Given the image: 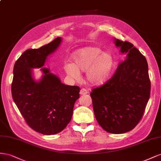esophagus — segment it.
<instances>
[{
	"mask_svg": "<svg viewBox=\"0 0 161 161\" xmlns=\"http://www.w3.org/2000/svg\"><path fill=\"white\" fill-rule=\"evenodd\" d=\"M80 93L81 95H86V94H88V90L85 88H81Z\"/></svg>",
	"mask_w": 161,
	"mask_h": 161,
	"instance_id": "1",
	"label": "esophagus"
}]
</instances>
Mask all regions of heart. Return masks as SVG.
Masks as SVG:
<instances>
[{"label": "heart", "mask_w": 161, "mask_h": 161, "mask_svg": "<svg viewBox=\"0 0 161 161\" xmlns=\"http://www.w3.org/2000/svg\"><path fill=\"white\" fill-rule=\"evenodd\" d=\"M73 64L65 65L67 74L79 79L80 71H87L86 77L92 84H100L107 80L113 69V58L97 47H86L78 50L73 54Z\"/></svg>", "instance_id": "heart-1"}]
</instances>
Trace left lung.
I'll list each match as a JSON object with an SVG mask.
<instances>
[{
    "label": "left lung",
    "mask_w": 161,
    "mask_h": 161,
    "mask_svg": "<svg viewBox=\"0 0 161 161\" xmlns=\"http://www.w3.org/2000/svg\"><path fill=\"white\" fill-rule=\"evenodd\" d=\"M114 40L127 57L111 79L92 90L90 96L96 121L103 129L123 134L134 129L143 117L151 84L144 55L131 43Z\"/></svg>",
    "instance_id": "obj_1"
}]
</instances>
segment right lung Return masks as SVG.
<instances>
[{"label":"right lung","mask_w":161,"mask_h":161,"mask_svg":"<svg viewBox=\"0 0 161 161\" xmlns=\"http://www.w3.org/2000/svg\"><path fill=\"white\" fill-rule=\"evenodd\" d=\"M61 40L58 37L39 48L27 49L13 68V99L27 125L44 135L57 134L65 129L80 98L79 86L63 84L48 69H42L44 75L38 82L31 76L32 69L44 66Z\"/></svg>","instance_id":"add662e5"}]
</instances>
